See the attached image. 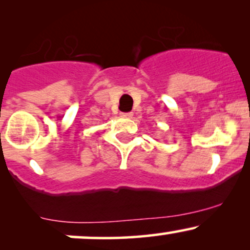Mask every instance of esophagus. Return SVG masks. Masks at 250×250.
<instances>
[{
    "instance_id": "obj_1",
    "label": "esophagus",
    "mask_w": 250,
    "mask_h": 250,
    "mask_svg": "<svg viewBox=\"0 0 250 250\" xmlns=\"http://www.w3.org/2000/svg\"><path fill=\"white\" fill-rule=\"evenodd\" d=\"M133 116V113H121V117H125V119H131Z\"/></svg>"
}]
</instances>
